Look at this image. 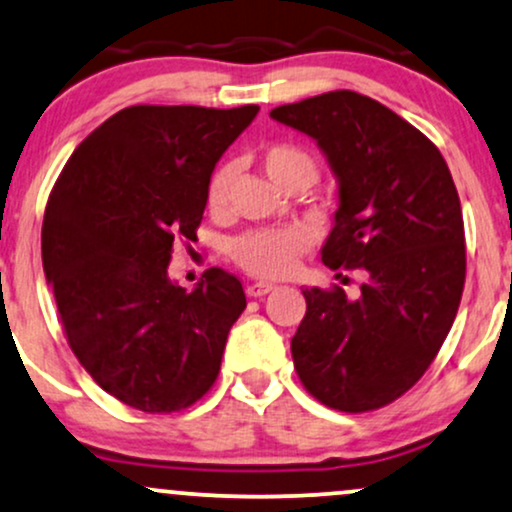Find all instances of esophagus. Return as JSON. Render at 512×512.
I'll return each instance as SVG.
<instances>
[{"instance_id": "esophagus-1", "label": "esophagus", "mask_w": 512, "mask_h": 512, "mask_svg": "<svg viewBox=\"0 0 512 512\" xmlns=\"http://www.w3.org/2000/svg\"><path fill=\"white\" fill-rule=\"evenodd\" d=\"M274 286L272 283H264V281H257V283H250L248 288H245V293L250 295V298H262V295L272 293Z\"/></svg>"}]
</instances>
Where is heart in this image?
Wrapping results in <instances>:
<instances>
[{
  "label": "heart",
  "instance_id": "heart-1",
  "mask_svg": "<svg viewBox=\"0 0 512 512\" xmlns=\"http://www.w3.org/2000/svg\"><path fill=\"white\" fill-rule=\"evenodd\" d=\"M260 166L269 181L283 190H305L317 181V159L295 143H274L260 150ZM233 169L219 166L209 178L207 205L219 212L229 197ZM307 248V236L298 229L283 231H250L229 245L233 262L240 269L260 279H281L291 274L300 255Z\"/></svg>",
  "mask_w": 512,
  "mask_h": 512
}]
</instances>
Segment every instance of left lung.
Here are the masks:
<instances>
[{
    "label": "left lung",
    "instance_id": "1",
    "mask_svg": "<svg viewBox=\"0 0 512 512\" xmlns=\"http://www.w3.org/2000/svg\"><path fill=\"white\" fill-rule=\"evenodd\" d=\"M269 116L310 135L338 181L322 262L365 276L355 295L305 288L295 372L329 408H384L420 381L458 315L465 226L453 176L427 135L360 92H324Z\"/></svg>",
    "mask_w": 512,
    "mask_h": 512
}]
</instances>
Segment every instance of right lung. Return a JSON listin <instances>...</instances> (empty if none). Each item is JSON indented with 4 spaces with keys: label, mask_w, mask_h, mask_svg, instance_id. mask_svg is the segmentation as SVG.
Wrapping results in <instances>:
<instances>
[{
    "label": "right lung",
    "mask_w": 512,
    "mask_h": 512,
    "mask_svg": "<svg viewBox=\"0 0 512 512\" xmlns=\"http://www.w3.org/2000/svg\"><path fill=\"white\" fill-rule=\"evenodd\" d=\"M260 107H126L80 143L42 221V267L73 355L104 391L178 412L212 389L245 310L224 269L193 291L169 279L174 243L195 240L217 162Z\"/></svg>",
    "instance_id": "1"
}]
</instances>
